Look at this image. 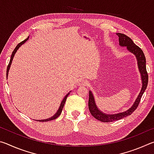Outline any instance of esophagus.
Returning <instances> with one entry per match:
<instances>
[{
	"mask_svg": "<svg viewBox=\"0 0 154 154\" xmlns=\"http://www.w3.org/2000/svg\"><path fill=\"white\" fill-rule=\"evenodd\" d=\"M87 83H88V82L86 80L82 79H80L79 82H78V85L80 87L85 86V85H87Z\"/></svg>",
	"mask_w": 154,
	"mask_h": 154,
	"instance_id": "esophagus-1",
	"label": "esophagus"
}]
</instances>
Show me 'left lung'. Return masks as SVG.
<instances>
[{"mask_svg": "<svg viewBox=\"0 0 154 154\" xmlns=\"http://www.w3.org/2000/svg\"><path fill=\"white\" fill-rule=\"evenodd\" d=\"M117 35L119 36V45L122 47H127V49L130 52H131L135 55L137 60L138 67L140 71V75H141L142 79V88L140 90L139 96L137 98L136 100L134 103L133 105L127 111L119 113L118 114H106L103 113L102 111L98 109L97 106L96 105L94 97L92 94L91 91L89 92V101H88V108L90 111V113L94 118L98 120L103 122H111L113 121L119 120L124 118L131 115L133 112L136 110L137 106H139L143 93L146 90L148 83V75L146 69V59L144 55V53L139 46L135 45L132 40L128 36L124 34L117 33Z\"/></svg>", "mask_w": 154, "mask_h": 154, "instance_id": "1", "label": "left lung"}]
</instances>
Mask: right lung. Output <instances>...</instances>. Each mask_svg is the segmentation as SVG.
<instances>
[{"label":"right lung","mask_w":154,"mask_h":154,"mask_svg":"<svg viewBox=\"0 0 154 154\" xmlns=\"http://www.w3.org/2000/svg\"><path fill=\"white\" fill-rule=\"evenodd\" d=\"M28 38L29 37H28L27 38H26L25 40H24L23 41H22V42L21 43H20L19 44H18V45L16 46V48H15V49L14 50V51L12 52V54H11V59H10V61H9V64H8V66H7V76H8V72H9V69H10V66H11V62H12V60H13V58H14V55H15V54L16 53V51H17V50L18 49L20 48V47L22 45H23V44H24L26 41H28ZM69 94L70 93H68L65 96V97L64 98V99L63 100H62V101L61 102V104H60V107H59V109H58V110L57 111V112H56V113L54 115V116H53L51 117V118H48V119H41V120H36V121H38V122H48V121H50V120H54V119H56L57 118H58V117L60 116V115L61 114V113H62V109H63V107H64V103H65V102H66V98H67V96L69 95Z\"/></svg>","instance_id":"add662e5"}]
</instances>
